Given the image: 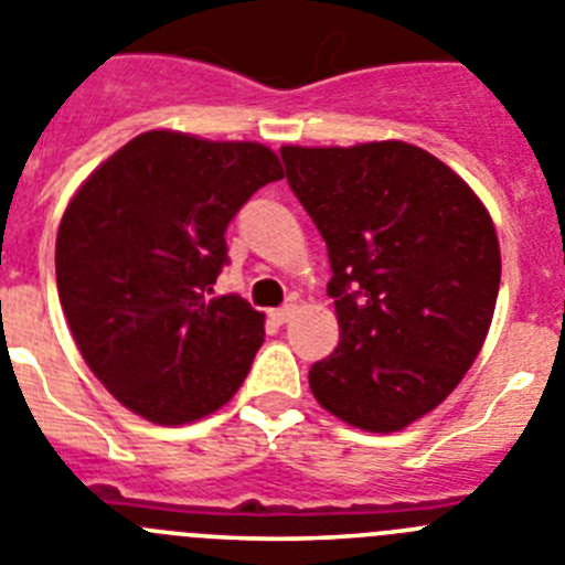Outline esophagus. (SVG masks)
<instances>
[{
    "label": "esophagus",
    "mask_w": 565,
    "mask_h": 565,
    "mask_svg": "<svg viewBox=\"0 0 565 565\" xmlns=\"http://www.w3.org/2000/svg\"><path fill=\"white\" fill-rule=\"evenodd\" d=\"M292 315H295V303H284V307L270 309V318L276 320V323H287V320L292 318Z\"/></svg>",
    "instance_id": "34e87169"
}]
</instances>
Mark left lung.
I'll return each mask as SVG.
<instances>
[{
  "instance_id": "8db88e82",
  "label": "left lung",
  "mask_w": 565,
  "mask_h": 565,
  "mask_svg": "<svg viewBox=\"0 0 565 565\" xmlns=\"http://www.w3.org/2000/svg\"><path fill=\"white\" fill-rule=\"evenodd\" d=\"M292 194L332 264L340 343L309 369L329 414L394 434L434 411L479 358L501 250L490 213L419 146H284Z\"/></svg>"
}]
</instances>
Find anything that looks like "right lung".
I'll return each instance as SVG.
<instances>
[{
	"instance_id": "add662e5",
	"label": "right lung",
	"mask_w": 565,
	"mask_h": 565,
	"mask_svg": "<svg viewBox=\"0 0 565 565\" xmlns=\"http://www.w3.org/2000/svg\"><path fill=\"white\" fill-rule=\"evenodd\" d=\"M281 177L262 143L157 129L100 162L64 211L55 281L70 332L95 377L143 419H202L245 383L264 315L213 284L238 207Z\"/></svg>"
}]
</instances>
